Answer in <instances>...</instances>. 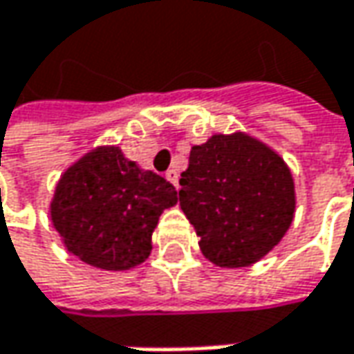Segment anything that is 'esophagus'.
<instances>
[{
    "mask_svg": "<svg viewBox=\"0 0 354 354\" xmlns=\"http://www.w3.org/2000/svg\"><path fill=\"white\" fill-rule=\"evenodd\" d=\"M165 177H167L169 183H173L175 187L179 185V173H177L175 169H169L167 173H165Z\"/></svg>",
    "mask_w": 354,
    "mask_h": 354,
    "instance_id": "34e87169",
    "label": "esophagus"
}]
</instances>
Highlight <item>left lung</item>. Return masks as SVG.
Listing matches in <instances>:
<instances>
[{
    "label": "left lung",
    "instance_id": "8db88e82",
    "mask_svg": "<svg viewBox=\"0 0 354 354\" xmlns=\"http://www.w3.org/2000/svg\"><path fill=\"white\" fill-rule=\"evenodd\" d=\"M179 205L211 263L239 269L281 243L295 217V181L283 157L245 131L193 145Z\"/></svg>",
    "mask_w": 354,
    "mask_h": 354
}]
</instances>
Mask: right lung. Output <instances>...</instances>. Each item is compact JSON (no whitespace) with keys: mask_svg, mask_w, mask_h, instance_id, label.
I'll list each match as a JSON object with an SVG mask.
<instances>
[{"mask_svg":"<svg viewBox=\"0 0 354 354\" xmlns=\"http://www.w3.org/2000/svg\"><path fill=\"white\" fill-rule=\"evenodd\" d=\"M177 201L161 175L115 145H99L63 171L49 215L71 255L95 269L129 271L149 257L159 217Z\"/></svg>","mask_w":354,"mask_h":354,"instance_id":"1","label":"right lung"}]
</instances>
